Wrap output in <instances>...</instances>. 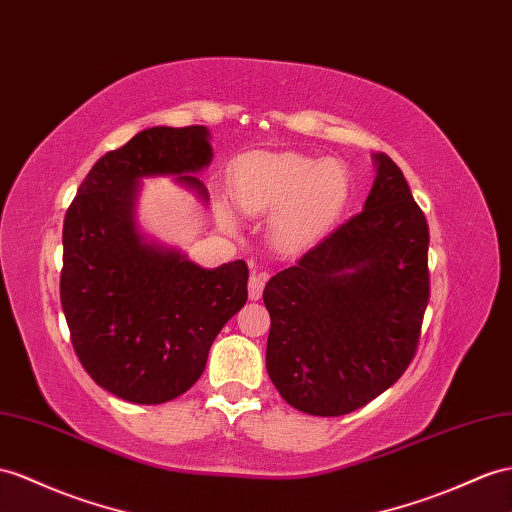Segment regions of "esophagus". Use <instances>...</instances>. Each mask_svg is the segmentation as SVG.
Returning <instances> with one entry per match:
<instances>
[{
	"instance_id": "34e87169",
	"label": "esophagus",
	"mask_w": 512,
	"mask_h": 512,
	"mask_svg": "<svg viewBox=\"0 0 512 512\" xmlns=\"http://www.w3.org/2000/svg\"><path fill=\"white\" fill-rule=\"evenodd\" d=\"M264 283H266V274L253 272L251 279H248V298L259 300L261 294H264Z\"/></svg>"
}]
</instances>
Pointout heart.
<instances>
[{
  "label": "heart",
  "mask_w": 512,
  "mask_h": 512,
  "mask_svg": "<svg viewBox=\"0 0 512 512\" xmlns=\"http://www.w3.org/2000/svg\"><path fill=\"white\" fill-rule=\"evenodd\" d=\"M233 201L248 216L277 214V238L303 244L339 214L348 196V173L337 160L303 153H246L229 170ZM225 227L231 216L220 212Z\"/></svg>",
  "instance_id": "1"
}]
</instances>
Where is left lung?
Segmentation results:
<instances>
[{"label": "left lung", "instance_id": "left-lung-1", "mask_svg": "<svg viewBox=\"0 0 512 512\" xmlns=\"http://www.w3.org/2000/svg\"><path fill=\"white\" fill-rule=\"evenodd\" d=\"M365 209L268 281L266 368L294 409H361L409 368L430 298L428 222L402 170L378 153Z\"/></svg>", "mask_w": 512, "mask_h": 512}]
</instances>
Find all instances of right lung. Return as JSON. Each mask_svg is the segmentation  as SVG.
Wrapping results in <instances>:
<instances>
[{
    "instance_id": "1",
    "label": "right lung",
    "mask_w": 512,
    "mask_h": 512,
    "mask_svg": "<svg viewBox=\"0 0 512 512\" xmlns=\"http://www.w3.org/2000/svg\"><path fill=\"white\" fill-rule=\"evenodd\" d=\"M212 160L203 125L151 127L108 151L77 188L62 229L60 300L82 368L114 396L162 404L199 381L209 348L246 298L242 259L216 270L142 242L136 181L177 179L201 192Z\"/></svg>"
}]
</instances>
